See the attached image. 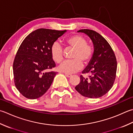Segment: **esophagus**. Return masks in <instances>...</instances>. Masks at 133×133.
I'll list each match as a JSON object with an SVG mask.
<instances>
[{
	"label": "esophagus",
	"instance_id": "34e87169",
	"mask_svg": "<svg viewBox=\"0 0 133 133\" xmlns=\"http://www.w3.org/2000/svg\"><path fill=\"white\" fill-rule=\"evenodd\" d=\"M65 75H66V77H68V78H70V77H71L72 76V75H71V74H67V73H66V74H65Z\"/></svg>",
	"mask_w": 133,
	"mask_h": 133
}]
</instances>
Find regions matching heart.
<instances>
[{
    "label": "heart",
    "instance_id": "b5f03b06",
    "mask_svg": "<svg viewBox=\"0 0 133 133\" xmlns=\"http://www.w3.org/2000/svg\"><path fill=\"white\" fill-rule=\"evenodd\" d=\"M67 46L74 49L71 61L63 62L59 67V70L66 73H73L82 68L83 64H88L93 55L92 46L87 44V40L83 36L75 35L66 38ZM51 55L57 63H61L63 59V51L62 46L58 42L54 43L51 47Z\"/></svg>",
    "mask_w": 133,
    "mask_h": 133
}]
</instances>
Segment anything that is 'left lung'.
Returning a JSON list of instances; mask_svg holds the SVG:
<instances>
[{"label":"left lung","mask_w":133,"mask_h":133,"mask_svg":"<svg viewBox=\"0 0 133 133\" xmlns=\"http://www.w3.org/2000/svg\"><path fill=\"white\" fill-rule=\"evenodd\" d=\"M92 40L94 52L82 74H89L85 78L81 75L80 82L75 87L81 95L91 98L104 96L110 90L115 80L117 62L115 55L105 39L99 33L90 29H81Z\"/></svg>","instance_id":"obj_1"}]
</instances>
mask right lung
Wrapping results in <instances>:
<instances>
[{"mask_svg": "<svg viewBox=\"0 0 133 133\" xmlns=\"http://www.w3.org/2000/svg\"><path fill=\"white\" fill-rule=\"evenodd\" d=\"M66 32L41 28L27 36L21 44L13 62L15 87L29 99L42 96L50 88L55 71H46L56 66L51 47Z\"/></svg>", "mask_w": 133, "mask_h": 133, "instance_id": "right-lung-1", "label": "right lung"}]
</instances>
